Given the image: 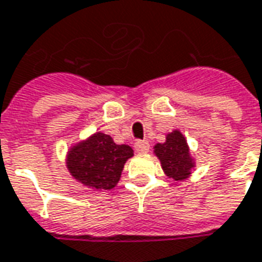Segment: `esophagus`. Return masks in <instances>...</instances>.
<instances>
[{"instance_id": "obj_1", "label": "esophagus", "mask_w": 262, "mask_h": 262, "mask_svg": "<svg viewBox=\"0 0 262 262\" xmlns=\"http://www.w3.org/2000/svg\"><path fill=\"white\" fill-rule=\"evenodd\" d=\"M134 147H135V150H137L138 153H141V155H145V153L149 152L150 145H149V142H147V141H138V142H135Z\"/></svg>"}]
</instances>
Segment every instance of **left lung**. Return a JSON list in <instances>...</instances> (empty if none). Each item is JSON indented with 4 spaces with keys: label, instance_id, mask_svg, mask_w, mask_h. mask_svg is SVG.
Here are the masks:
<instances>
[{
    "label": "left lung",
    "instance_id": "obj_1",
    "mask_svg": "<svg viewBox=\"0 0 262 262\" xmlns=\"http://www.w3.org/2000/svg\"><path fill=\"white\" fill-rule=\"evenodd\" d=\"M153 155L160 160V166L168 178L177 182L188 180L196 168V160L181 129H172L166 141L153 146Z\"/></svg>",
    "mask_w": 262,
    "mask_h": 262
}]
</instances>
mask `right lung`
<instances>
[{
    "label": "right lung",
    "instance_id": "1",
    "mask_svg": "<svg viewBox=\"0 0 262 262\" xmlns=\"http://www.w3.org/2000/svg\"><path fill=\"white\" fill-rule=\"evenodd\" d=\"M133 156L129 145H117L110 135L98 131L73 143L64 164L78 184L94 190H109L119 184L124 164Z\"/></svg>",
    "mask_w": 262,
    "mask_h": 262
}]
</instances>
